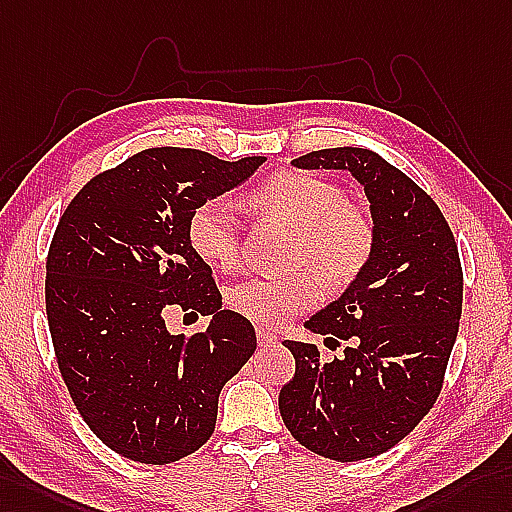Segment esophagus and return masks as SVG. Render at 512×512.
<instances>
[{"label":"esophagus","mask_w":512,"mask_h":512,"mask_svg":"<svg viewBox=\"0 0 512 512\" xmlns=\"http://www.w3.org/2000/svg\"><path fill=\"white\" fill-rule=\"evenodd\" d=\"M256 339H258L260 347H271V345L278 343V334H273L265 328H256Z\"/></svg>","instance_id":"1"}]
</instances>
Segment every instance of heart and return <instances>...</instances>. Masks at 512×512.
Masks as SVG:
<instances>
[{
	"label": "heart",
	"instance_id": "heart-1",
	"mask_svg": "<svg viewBox=\"0 0 512 512\" xmlns=\"http://www.w3.org/2000/svg\"><path fill=\"white\" fill-rule=\"evenodd\" d=\"M249 206L295 232L291 267L306 269L289 278L256 276L234 284L228 304L249 321L280 326L319 302V282L326 291H341L369 265L376 228L365 210L350 204L341 184L304 171H280L249 193ZM189 241L210 265L236 263L241 232L228 199H206L193 210Z\"/></svg>",
	"mask_w": 512,
	"mask_h": 512
}]
</instances>
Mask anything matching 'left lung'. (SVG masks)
Masks as SVG:
<instances>
[{
    "label": "left lung",
    "mask_w": 512,
    "mask_h": 512,
    "mask_svg": "<svg viewBox=\"0 0 512 512\" xmlns=\"http://www.w3.org/2000/svg\"><path fill=\"white\" fill-rule=\"evenodd\" d=\"M293 165L350 171L376 228L365 271L304 323L341 354L282 343L295 358L278 397L284 426L310 452L354 463L391 450L439 397L463 313V267L434 199L376 152L319 149Z\"/></svg>",
    "instance_id": "8db88e82"
}]
</instances>
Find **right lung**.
<instances>
[{
    "label": "right lung",
    "instance_id": "1",
    "mask_svg": "<svg viewBox=\"0 0 512 512\" xmlns=\"http://www.w3.org/2000/svg\"><path fill=\"white\" fill-rule=\"evenodd\" d=\"M263 162L143 149L86 182L62 213L45 265L49 332L73 404L112 452L167 465L215 432L219 393L254 354L256 332L221 310L189 219ZM171 305L214 319L204 333L171 335Z\"/></svg>",
    "mask_w": 512,
    "mask_h": 512
}]
</instances>
